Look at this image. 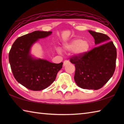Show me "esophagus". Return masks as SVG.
I'll list each match as a JSON object with an SVG mask.
<instances>
[{"instance_id":"34e87169","label":"esophagus","mask_w":124,"mask_h":124,"mask_svg":"<svg viewBox=\"0 0 124 124\" xmlns=\"http://www.w3.org/2000/svg\"><path fill=\"white\" fill-rule=\"evenodd\" d=\"M69 63H70V62L69 61H68V60H65L63 62V66H66V64H69Z\"/></svg>"}]
</instances>
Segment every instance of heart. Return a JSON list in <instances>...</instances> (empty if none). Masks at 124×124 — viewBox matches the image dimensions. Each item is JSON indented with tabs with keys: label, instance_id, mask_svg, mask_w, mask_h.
<instances>
[{
	"label": "heart",
	"instance_id": "heart-1",
	"mask_svg": "<svg viewBox=\"0 0 124 124\" xmlns=\"http://www.w3.org/2000/svg\"><path fill=\"white\" fill-rule=\"evenodd\" d=\"M90 44L86 40L74 39L70 43L64 45V48L67 51H72L77 56H83L89 51Z\"/></svg>",
	"mask_w": 124,
	"mask_h": 124
}]
</instances>
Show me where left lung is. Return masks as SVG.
<instances>
[{
    "label": "left lung",
    "mask_w": 124,
    "mask_h": 124,
    "mask_svg": "<svg viewBox=\"0 0 124 124\" xmlns=\"http://www.w3.org/2000/svg\"><path fill=\"white\" fill-rule=\"evenodd\" d=\"M89 32L95 39L96 44H104L83 56L73 55L70 58V61L75 65L74 78L77 85L82 89L98 90L114 74L116 49L108 35L92 31Z\"/></svg>",
    "instance_id": "8db88e82"
}]
</instances>
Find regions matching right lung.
I'll use <instances>...</instances> for the list:
<instances>
[{
    "mask_svg": "<svg viewBox=\"0 0 124 124\" xmlns=\"http://www.w3.org/2000/svg\"><path fill=\"white\" fill-rule=\"evenodd\" d=\"M51 32L34 31L18 38L9 54L10 67L17 81L33 91L45 89L54 82L62 68L63 62L56 64L46 60L34 59L29 54L31 46L38 39L49 36Z\"/></svg>",
    "mask_w": 124,
    "mask_h": 124,
    "instance_id": "right-lung-1",
    "label": "right lung"
}]
</instances>
